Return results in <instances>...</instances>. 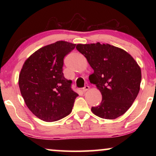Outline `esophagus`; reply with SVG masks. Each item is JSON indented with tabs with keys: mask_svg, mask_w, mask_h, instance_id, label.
<instances>
[{
	"mask_svg": "<svg viewBox=\"0 0 156 156\" xmlns=\"http://www.w3.org/2000/svg\"><path fill=\"white\" fill-rule=\"evenodd\" d=\"M89 89V87L87 86H87H85L84 88H83L82 90H83V91H84V92H86V91H88Z\"/></svg>",
	"mask_w": 156,
	"mask_h": 156,
	"instance_id": "esophagus-1",
	"label": "esophagus"
}]
</instances>
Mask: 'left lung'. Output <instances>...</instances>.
<instances>
[{
    "label": "left lung",
    "mask_w": 156,
    "mask_h": 156,
    "mask_svg": "<svg viewBox=\"0 0 156 156\" xmlns=\"http://www.w3.org/2000/svg\"><path fill=\"white\" fill-rule=\"evenodd\" d=\"M76 48L94 69L89 80L102 96L101 104L91 112L106 119L122 116L139 92L140 66L126 51L109 44H77Z\"/></svg>",
    "instance_id": "left-lung-1"
}]
</instances>
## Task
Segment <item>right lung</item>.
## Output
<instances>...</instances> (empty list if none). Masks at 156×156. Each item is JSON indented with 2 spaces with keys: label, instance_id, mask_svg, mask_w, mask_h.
I'll list each match as a JSON object with an SVG mask.
<instances>
[{
  "label": "right lung",
  "instance_id": "1",
  "mask_svg": "<svg viewBox=\"0 0 156 156\" xmlns=\"http://www.w3.org/2000/svg\"><path fill=\"white\" fill-rule=\"evenodd\" d=\"M76 44L57 41L42 47L23 64L19 74L21 95L33 114L46 122L63 119L72 112L78 94L65 78L63 59Z\"/></svg>",
  "mask_w": 156,
  "mask_h": 156
}]
</instances>
